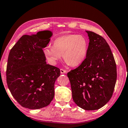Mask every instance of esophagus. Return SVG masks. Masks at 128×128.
Here are the masks:
<instances>
[{"label": "esophagus", "mask_w": 128, "mask_h": 128, "mask_svg": "<svg viewBox=\"0 0 128 128\" xmlns=\"http://www.w3.org/2000/svg\"><path fill=\"white\" fill-rule=\"evenodd\" d=\"M60 73H61V74H65V73L67 72V71L65 70H64V69L61 68L60 70Z\"/></svg>", "instance_id": "1"}]
</instances>
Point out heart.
I'll return each mask as SVG.
<instances>
[{
    "label": "heart",
    "mask_w": 128,
    "mask_h": 128,
    "mask_svg": "<svg viewBox=\"0 0 128 128\" xmlns=\"http://www.w3.org/2000/svg\"><path fill=\"white\" fill-rule=\"evenodd\" d=\"M88 49V40L83 36L68 34L56 39L53 46H48L44 48L43 53L52 65L56 64L63 55L67 64L71 66H76L84 61Z\"/></svg>",
    "instance_id": "obj_1"
}]
</instances>
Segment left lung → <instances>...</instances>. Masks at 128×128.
Segmentation results:
<instances>
[{
    "label": "left lung",
    "mask_w": 128,
    "mask_h": 128,
    "mask_svg": "<svg viewBox=\"0 0 128 128\" xmlns=\"http://www.w3.org/2000/svg\"><path fill=\"white\" fill-rule=\"evenodd\" d=\"M89 39L86 59L68 73L74 101L86 110L104 106L112 96L117 71L113 54L104 38L86 31Z\"/></svg>",
    "instance_id": "left-lung-1"
}]
</instances>
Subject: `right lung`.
I'll return each instance as SVG.
<instances>
[{
    "label": "right lung",
    "instance_id": "1",
    "mask_svg": "<svg viewBox=\"0 0 128 128\" xmlns=\"http://www.w3.org/2000/svg\"><path fill=\"white\" fill-rule=\"evenodd\" d=\"M48 34L42 40L39 35ZM50 31L24 35L10 49L8 56L6 83L14 99L22 107L39 109L50 104L54 96V82L60 75L57 67L46 64L42 49L50 41Z\"/></svg>",
    "mask_w": 128,
    "mask_h": 128
}]
</instances>
